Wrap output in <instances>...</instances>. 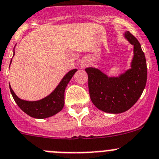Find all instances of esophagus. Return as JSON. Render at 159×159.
Here are the masks:
<instances>
[{"mask_svg": "<svg viewBox=\"0 0 159 159\" xmlns=\"http://www.w3.org/2000/svg\"><path fill=\"white\" fill-rule=\"evenodd\" d=\"M88 66V63H87V62H85V61L81 62V64H80V66H81V68H84V67H85V66Z\"/></svg>", "mask_w": 159, "mask_h": 159, "instance_id": "obj_1", "label": "esophagus"}]
</instances>
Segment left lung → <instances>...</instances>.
<instances>
[{
  "instance_id": "obj_1",
  "label": "left lung",
  "mask_w": 159,
  "mask_h": 159,
  "mask_svg": "<svg viewBox=\"0 0 159 159\" xmlns=\"http://www.w3.org/2000/svg\"><path fill=\"white\" fill-rule=\"evenodd\" d=\"M124 38L133 45L130 69L118 77H108L100 70L88 67L89 90L93 104L107 113L120 114L132 107L143 93L147 82V63L141 45L129 31Z\"/></svg>"
}]
</instances>
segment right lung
Wrapping results in <instances>:
<instances>
[{
	"label": "right lung",
	"mask_w": 159,
	"mask_h": 159,
	"mask_svg": "<svg viewBox=\"0 0 159 159\" xmlns=\"http://www.w3.org/2000/svg\"><path fill=\"white\" fill-rule=\"evenodd\" d=\"M16 47V46H15ZM14 47V55H15ZM10 63V64H11ZM78 69H73L66 73L56 88L48 96L36 101H28L18 97L11 88L10 91L16 103L26 115L34 118H47L53 116L62 111L64 106V92L66 87Z\"/></svg>",
	"instance_id": "obj_1"
}]
</instances>
